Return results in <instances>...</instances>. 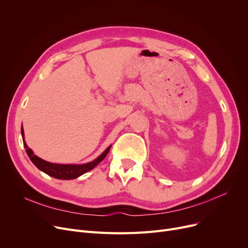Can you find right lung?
Returning <instances> with one entry per match:
<instances>
[{"label": "right lung", "mask_w": 248, "mask_h": 248, "mask_svg": "<svg viewBox=\"0 0 248 248\" xmlns=\"http://www.w3.org/2000/svg\"><path fill=\"white\" fill-rule=\"evenodd\" d=\"M21 134L23 137V142H24V147L26 149V152H27L28 157L30 158L31 162L39 169V170L46 173L47 175L60 179V180H71V179H76L79 176L83 175L84 173L93 170V169L97 166L104 158L107 157V155L108 154L110 150V146L104 151L98 158H96L94 161L83 164V165H62V164H53V163H49L41 158H39L38 155H34L32 150L27 146L26 141L24 140V131H23V126L21 128Z\"/></svg>", "instance_id": "1"}]
</instances>
